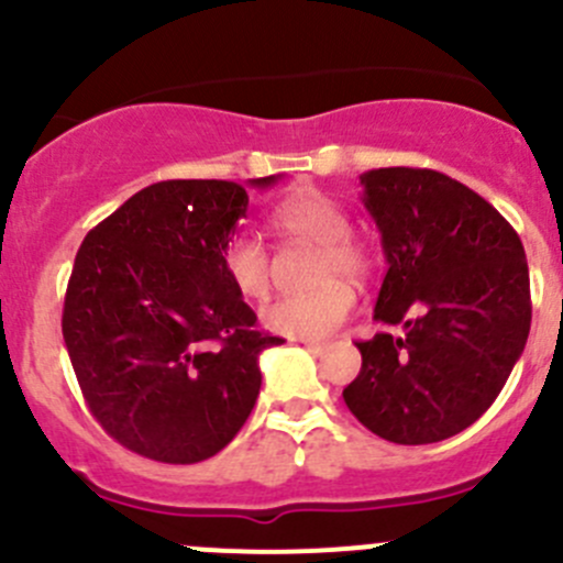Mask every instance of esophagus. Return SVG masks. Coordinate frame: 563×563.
Wrapping results in <instances>:
<instances>
[{"mask_svg": "<svg viewBox=\"0 0 563 563\" xmlns=\"http://www.w3.org/2000/svg\"><path fill=\"white\" fill-rule=\"evenodd\" d=\"M302 345L310 351V354H316V356L323 354V349H327V345L318 343V340H302Z\"/></svg>", "mask_w": 563, "mask_h": 563, "instance_id": "obj_1", "label": "esophagus"}]
</instances>
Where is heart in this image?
I'll return each mask as SVG.
<instances>
[{"mask_svg": "<svg viewBox=\"0 0 563 563\" xmlns=\"http://www.w3.org/2000/svg\"><path fill=\"white\" fill-rule=\"evenodd\" d=\"M269 229L280 245L316 247L313 283L321 288L283 297L264 308V327L294 340H323L338 332L356 308V294L344 280L365 283L373 258L351 236L349 212L327 192L302 187L269 209ZM225 280L240 297L258 302L272 288V264L253 236H234L220 253Z\"/></svg>", "mask_w": 563, "mask_h": 563, "instance_id": "1", "label": "heart"}]
</instances>
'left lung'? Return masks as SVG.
<instances>
[{"mask_svg":"<svg viewBox=\"0 0 563 563\" xmlns=\"http://www.w3.org/2000/svg\"><path fill=\"white\" fill-rule=\"evenodd\" d=\"M362 203L382 234L387 277L378 332L356 343L362 371L343 400L395 444H435L474 424L507 384L531 329L526 250L471 187L430 168L362 174Z\"/></svg>","mask_w":563,"mask_h":563,"instance_id":"8db88e82","label":"left lung"}]
</instances>
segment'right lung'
Masks as SVG:
<instances>
[{
  "mask_svg": "<svg viewBox=\"0 0 563 563\" xmlns=\"http://www.w3.org/2000/svg\"><path fill=\"white\" fill-rule=\"evenodd\" d=\"M245 214L236 181L168 179L128 198L78 247L62 334L92 417L135 455L198 463L253 411L261 351L283 340L255 329L220 266Z\"/></svg>",
  "mask_w": 563,
  "mask_h": 563,
  "instance_id": "right-lung-1",
  "label": "right lung"
}]
</instances>
